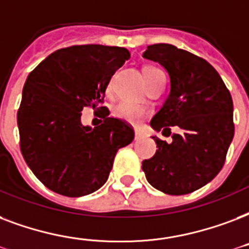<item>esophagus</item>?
<instances>
[{"mask_svg":"<svg viewBox=\"0 0 249 249\" xmlns=\"http://www.w3.org/2000/svg\"><path fill=\"white\" fill-rule=\"evenodd\" d=\"M142 138V133L140 130H134V140H140Z\"/></svg>","mask_w":249,"mask_h":249,"instance_id":"34e87169","label":"esophagus"}]
</instances>
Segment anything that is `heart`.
<instances>
[{
	"instance_id": "heart-1",
	"label": "heart",
	"mask_w": 249,
	"mask_h": 249,
	"mask_svg": "<svg viewBox=\"0 0 249 249\" xmlns=\"http://www.w3.org/2000/svg\"><path fill=\"white\" fill-rule=\"evenodd\" d=\"M158 69L157 68H146L145 69V78L146 81H149L150 77L154 73H157ZM111 89V82L108 83L107 90ZM113 115L120 119V120L125 121V123H129V124L137 125L140 124L143 117L146 116V108L143 106L138 103H133V102H128V100H121L119 103L113 107L112 109Z\"/></svg>"
}]
</instances>
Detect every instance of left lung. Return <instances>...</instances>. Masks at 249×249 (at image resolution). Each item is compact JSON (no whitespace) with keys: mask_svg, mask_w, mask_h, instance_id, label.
Returning <instances> with one entry per match:
<instances>
[{"mask_svg":"<svg viewBox=\"0 0 249 249\" xmlns=\"http://www.w3.org/2000/svg\"><path fill=\"white\" fill-rule=\"evenodd\" d=\"M143 57L164 66L171 79L170 96L150 124L163 133L178 125L181 133L171 143L153 137L158 150L142 162V170L160 192L192 193L225 164L235 132L230 91L206 60L175 45H149Z\"/></svg>","mask_w":249,"mask_h":249,"instance_id":"1","label":"left lung"}]
</instances>
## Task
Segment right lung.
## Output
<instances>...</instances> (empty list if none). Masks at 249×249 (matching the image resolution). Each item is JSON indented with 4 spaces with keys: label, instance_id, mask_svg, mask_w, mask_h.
I'll return each instance as SVG.
<instances>
[{
    "label": "right lung",
    "instance_id": "1",
    "mask_svg": "<svg viewBox=\"0 0 249 249\" xmlns=\"http://www.w3.org/2000/svg\"><path fill=\"white\" fill-rule=\"evenodd\" d=\"M130 53L121 47L58 49L28 74L17 113L19 147L34 175L53 192L86 196L108 179L119 149L134 138L132 125L108 117L94 129L80 124L83 107H104L111 77Z\"/></svg>",
    "mask_w": 249,
    "mask_h": 249
}]
</instances>
